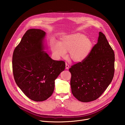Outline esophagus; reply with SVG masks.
I'll list each match as a JSON object with an SVG mask.
<instances>
[{
  "instance_id": "34e87169",
  "label": "esophagus",
  "mask_w": 125,
  "mask_h": 125,
  "mask_svg": "<svg viewBox=\"0 0 125 125\" xmlns=\"http://www.w3.org/2000/svg\"><path fill=\"white\" fill-rule=\"evenodd\" d=\"M69 68V65L67 63H66V69H68Z\"/></svg>"
}]
</instances>
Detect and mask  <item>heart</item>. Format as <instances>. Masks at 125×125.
Masks as SVG:
<instances>
[{
  "instance_id": "1",
  "label": "heart",
  "mask_w": 125,
  "mask_h": 125,
  "mask_svg": "<svg viewBox=\"0 0 125 125\" xmlns=\"http://www.w3.org/2000/svg\"><path fill=\"white\" fill-rule=\"evenodd\" d=\"M51 50L57 58H64L69 51V55L74 62H80L84 60L90 54L93 43L85 35L73 33L65 35L61 39L59 43L53 42L51 44Z\"/></svg>"
}]
</instances>
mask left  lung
Returning a JSON list of instances; mask_svg holds the SVG:
<instances>
[{"mask_svg": "<svg viewBox=\"0 0 125 125\" xmlns=\"http://www.w3.org/2000/svg\"><path fill=\"white\" fill-rule=\"evenodd\" d=\"M114 62V51L105 35L100 31L97 42L87 57L69 70L73 95L83 102L99 98L112 81Z\"/></svg>", "mask_w": 125, "mask_h": 125, "instance_id": "left-lung-1", "label": "left lung"}]
</instances>
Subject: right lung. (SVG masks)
<instances>
[{
  "mask_svg": "<svg viewBox=\"0 0 125 125\" xmlns=\"http://www.w3.org/2000/svg\"><path fill=\"white\" fill-rule=\"evenodd\" d=\"M45 32L28 30L15 48L12 69L17 85L30 99L42 101L53 94L55 80L65 70L63 61L52 59L44 49Z\"/></svg>",
  "mask_w": 125,
  "mask_h": 125,
  "instance_id": "right-lung-1",
  "label": "right lung"
}]
</instances>
